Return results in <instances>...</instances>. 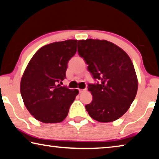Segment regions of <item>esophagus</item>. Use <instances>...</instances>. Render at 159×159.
I'll return each mask as SVG.
<instances>
[{"label":"esophagus","mask_w":159,"mask_h":159,"mask_svg":"<svg viewBox=\"0 0 159 159\" xmlns=\"http://www.w3.org/2000/svg\"><path fill=\"white\" fill-rule=\"evenodd\" d=\"M79 93H83V92H85V91H86V89H79Z\"/></svg>","instance_id":"1"}]
</instances>
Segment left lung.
<instances>
[{
    "label": "left lung",
    "instance_id": "1",
    "mask_svg": "<svg viewBox=\"0 0 159 159\" xmlns=\"http://www.w3.org/2000/svg\"><path fill=\"white\" fill-rule=\"evenodd\" d=\"M78 52L100 83L88 85L93 101L85 105L99 122L114 121L125 114L135 98L138 80L130 58L120 47L106 40L78 41Z\"/></svg>",
    "mask_w": 159,
    "mask_h": 159
}]
</instances>
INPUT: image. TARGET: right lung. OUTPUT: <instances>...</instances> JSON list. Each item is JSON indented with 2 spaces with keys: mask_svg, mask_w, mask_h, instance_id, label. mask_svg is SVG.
Segmentation results:
<instances>
[{
  "mask_svg": "<svg viewBox=\"0 0 159 159\" xmlns=\"http://www.w3.org/2000/svg\"><path fill=\"white\" fill-rule=\"evenodd\" d=\"M77 42L66 40L44 45L26 67L20 83L21 95L29 113L39 121H63L79 94L77 89L57 85L66 78L67 64L76 52Z\"/></svg>",
  "mask_w": 159,
  "mask_h": 159,
  "instance_id": "1",
  "label": "right lung"
}]
</instances>
